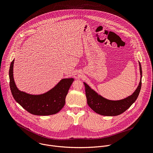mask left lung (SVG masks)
Listing matches in <instances>:
<instances>
[{"label": "left lung", "mask_w": 153, "mask_h": 153, "mask_svg": "<svg viewBox=\"0 0 153 153\" xmlns=\"http://www.w3.org/2000/svg\"><path fill=\"white\" fill-rule=\"evenodd\" d=\"M139 65L140 75L142 77V71L140 62ZM84 85L85 86L87 103L92 110L96 113L102 116H118L125 112L136 100L141 89L142 79H140L137 89L131 96L126 99L116 101L110 100L102 97L91 89L88 85L85 83H84Z\"/></svg>", "instance_id": "8db88e82"}]
</instances>
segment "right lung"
Here are the masks:
<instances>
[{
  "mask_svg": "<svg viewBox=\"0 0 153 153\" xmlns=\"http://www.w3.org/2000/svg\"><path fill=\"white\" fill-rule=\"evenodd\" d=\"M14 60L10 71V86L15 100L30 113L37 116L56 114L65 104V98L74 79H63L48 92L40 95H31L18 90L13 78Z\"/></svg>",
  "mask_w": 153,
  "mask_h": 153,
  "instance_id": "right-lung-1",
  "label": "right lung"
}]
</instances>
